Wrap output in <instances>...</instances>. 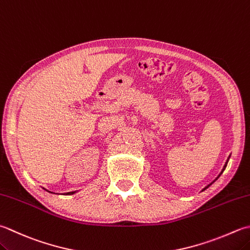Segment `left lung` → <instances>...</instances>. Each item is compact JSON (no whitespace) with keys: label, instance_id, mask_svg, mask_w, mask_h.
I'll list each match as a JSON object with an SVG mask.
<instances>
[{"label":"left lung","instance_id":"left-lung-1","mask_svg":"<svg viewBox=\"0 0 250 250\" xmlns=\"http://www.w3.org/2000/svg\"><path fill=\"white\" fill-rule=\"evenodd\" d=\"M227 165H228V161H227V164H226V165H224V168H223V170H222V172H223V171H224V169H226V167H227ZM222 172H221V173H220V174H219V175H218V178H219V177H220V175H221V174H222ZM218 178H217V179H218ZM217 179H216V180H217ZM216 180H214V181H216ZM214 181H213V182H214ZM213 182H212V183H213ZM212 183H210V184H209V185H208V187H206V188H204V189H206V188H209V187H210V185H211V184H212Z\"/></svg>","mask_w":250,"mask_h":250}]
</instances>
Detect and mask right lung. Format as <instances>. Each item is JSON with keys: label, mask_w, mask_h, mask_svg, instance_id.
Returning <instances> with one entry per match:
<instances>
[{"label": "right lung", "mask_w": 250, "mask_h": 250, "mask_svg": "<svg viewBox=\"0 0 250 250\" xmlns=\"http://www.w3.org/2000/svg\"><path fill=\"white\" fill-rule=\"evenodd\" d=\"M75 192H69V193H67V195H71V194H73Z\"/></svg>", "instance_id": "right-lung-1"}]
</instances>
